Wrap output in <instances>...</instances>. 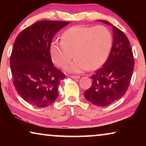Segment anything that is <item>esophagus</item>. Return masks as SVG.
Segmentation results:
<instances>
[{"mask_svg": "<svg viewBox=\"0 0 146 146\" xmlns=\"http://www.w3.org/2000/svg\"><path fill=\"white\" fill-rule=\"evenodd\" d=\"M70 77L73 79H78V78H80L79 76H70Z\"/></svg>", "mask_w": 146, "mask_h": 146, "instance_id": "34e87169", "label": "esophagus"}]
</instances>
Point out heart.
Masks as SVG:
<instances>
[{"mask_svg":"<svg viewBox=\"0 0 146 146\" xmlns=\"http://www.w3.org/2000/svg\"><path fill=\"white\" fill-rule=\"evenodd\" d=\"M111 46L112 35L105 26H74L63 33L62 41L52 43L50 54L60 68L66 66L74 54L76 59L68 70L80 73L100 67L106 61Z\"/></svg>","mask_w":146,"mask_h":146,"instance_id":"heart-1","label":"heart"}]
</instances>
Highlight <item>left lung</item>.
Here are the masks:
<instances>
[{"mask_svg": "<svg viewBox=\"0 0 146 146\" xmlns=\"http://www.w3.org/2000/svg\"><path fill=\"white\" fill-rule=\"evenodd\" d=\"M99 21L112 27L113 42L106 62L92 76V84L85 91L84 96L93 104L106 106L118 100L126 92L132 76L134 58L125 34L109 22Z\"/></svg>", "mask_w": 146, "mask_h": 146, "instance_id": "obj_1", "label": "left lung"}]
</instances>
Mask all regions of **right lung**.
Wrapping results in <instances>:
<instances>
[{"label":"right lung","instance_id":"1","mask_svg":"<svg viewBox=\"0 0 146 146\" xmlns=\"http://www.w3.org/2000/svg\"><path fill=\"white\" fill-rule=\"evenodd\" d=\"M69 22L41 21L17 36L10 58L13 82L24 100L44 108L58 96L60 82L65 74L54 67L50 56L52 38Z\"/></svg>","mask_w":146,"mask_h":146}]
</instances>
